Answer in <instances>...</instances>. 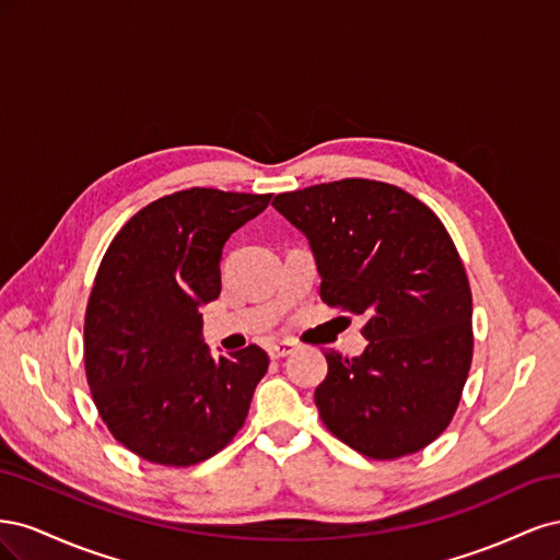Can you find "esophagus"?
Wrapping results in <instances>:
<instances>
[{"mask_svg": "<svg viewBox=\"0 0 560 560\" xmlns=\"http://www.w3.org/2000/svg\"><path fill=\"white\" fill-rule=\"evenodd\" d=\"M292 350H294V343H290V341H278V343L268 346L270 360H282V358H287V354H292Z\"/></svg>", "mask_w": 560, "mask_h": 560, "instance_id": "obj_1", "label": "esophagus"}]
</instances>
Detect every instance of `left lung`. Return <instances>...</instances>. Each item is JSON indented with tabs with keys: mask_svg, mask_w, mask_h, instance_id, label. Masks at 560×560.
<instances>
[{
	"mask_svg": "<svg viewBox=\"0 0 560 560\" xmlns=\"http://www.w3.org/2000/svg\"><path fill=\"white\" fill-rule=\"evenodd\" d=\"M273 208L308 238L322 301L366 319L360 358L325 352L322 422L374 460L422 451L448 428L474 348L469 280L442 219L376 179L278 194Z\"/></svg>",
	"mask_w": 560,
	"mask_h": 560,
	"instance_id": "obj_1",
	"label": "left lung"
}]
</instances>
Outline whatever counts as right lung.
Listing matches in <instances>:
<instances>
[{
  "label": "right lung",
  "mask_w": 560,
  "mask_h": 560,
  "mask_svg": "<svg viewBox=\"0 0 560 560\" xmlns=\"http://www.w3.org/2000/svg\"><path fill=\"white\" fill-rule=\"evenodd\" d=\"M270 194L177 191L149 202L100 261L83 362L100 418L142 460L189 467L238 434L268 371L259 346L212 360L200 306L222 292V247Z\"/></svg>",
  "instance_id": "1"
}]
</instances>
